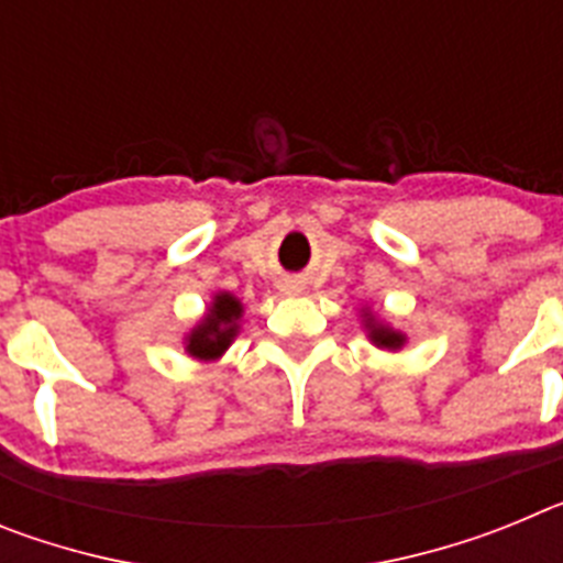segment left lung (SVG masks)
<instances>
[{"label": "left lung", "instance_id": "8db88e82", "mask_svg": "<svg viewBox=\"0 0 563 563\" xmlns=\"http://www.w3.org/2000/svg\"><path fill=\"white\" fill-rule=\"evenodd\" d=\"M366 327H369V338L377 343V346H386V350H400L402 346V335L400 332L389 330V327L375 324V318H366Z\"/></svg>", "mask_w": 563, "mask_h": 563}]
</instances>
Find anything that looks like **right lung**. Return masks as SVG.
<instances>
[{
  "label": "right lung",
  "instance_id": "add662e5",
  "mask_svg": "<svg viewBox=\"0 0 563 563\" xmlns=\"http://www.w3.org/2000/svg\"><path fill=\"white\" fill-rule=\"evenodd\" d=\"M242 316V305L236 298L222 292L217 296L208 316L202 318V324L191 332L188 338V352L197 357H217L228 350L231 338L236 335V318Z\"/></svg>",
  "mask_w": 563,
  "mask_h": 563
}]
</instances>
